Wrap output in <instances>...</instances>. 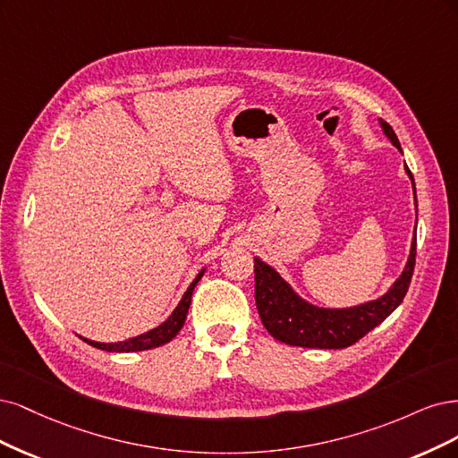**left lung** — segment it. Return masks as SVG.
<instances>
[{"label": "left lung", "instance_id": "1", "mask_svg": "<svg viewBox=\"0 0 458 458\" xmlns=\"http://www.w3.org/2000/svg\"><path fill=\"white\" fill-rule=\"evenodd\" d=\"M378 123L390 142L402 152L400 140H397L394 129L385 120H378ZM405 173L411 179L412 194H415L417 203L415 179H412L407 165ZM415 257L417 233L412 235L411 253L405 268L402 276L395 279L394 285L382 297L350 308H319L304 301L270 264L255 257V301L259 316L267 331L274 338H277L279 343H285L289 346L321 350H338L352 346L369 331L380 326L403 302L412 277V270H415Z\"/></svg>", "mask_w": 458, "mask_h": 458}]
</instances>
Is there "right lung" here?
Segmentation results:
<instances>
[{
    "mask_svg": "<svg viewBox=\"0 0 458 458\" xmlns=\"http://www.w3.org/2000/svg\"><path fill=\"white\" fill-rule=\"evenodd\" d=\"M203 272H205V268L196 276L194 282L190 284V287L182 294L179 306L173 310L171 316L164 323H161V326H157L150 331H146L139 336L127 338V341H122V343H97V341H89V338H83V336L81 338L87 344H91L98 350H106V352H142V350H150V348H157V346L167 344L169 341H173L176 335H179V331L184 326L188 308H190V302H191V293H194V287L203 277Z\"/></svg>",
    "mask_w": 458,
    "mask_h": 458,
    "instance_id": "1",
    "label": "right lung"
}]
</instances>
